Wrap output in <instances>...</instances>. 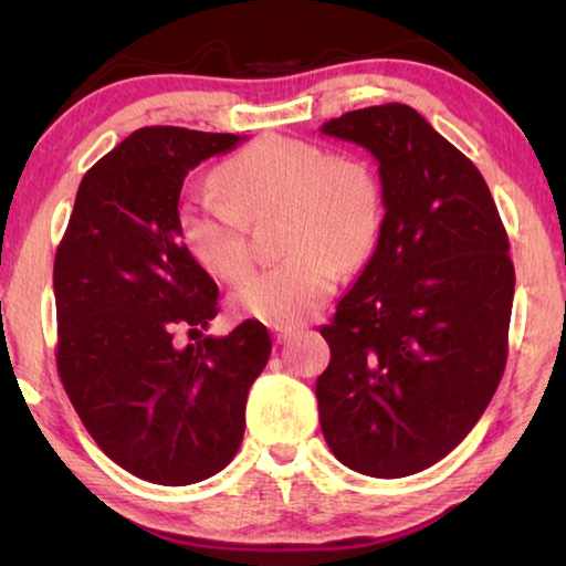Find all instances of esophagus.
<instances>
[{"instance_id":"obj_1","label":"esophagus","mask_w":566,"mask_h":566,"mask_svg":"<svg viewBox=\"0 0 566 566\" xmlns=\"http://www.w3.org/2000/svg\"><path fill=\"white\" fill-rule=\"evenodd\" d=\"M294 334V329H290V327H274V342L276 344H282V342H286Z\"/></svg>"}]
</instances>
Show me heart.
Segmentation results:
<instances>
[{
    "label": "heart",
    "mask_w": 566,
    "mask_h": 566,
    "mask_svg": "<svg viewBox=\"0 0 566 566\" xmlns=\"http://www.w3.org/2000/svg\"><path fill=\"white\" fill-rule=\"evenodd\" d=\"M217 191L189 197L177 212L187 252L222 282L252 270L247 222L282 209L284 262L249 276L237 312L270 327H294L319 310L342 266L367 260L379 234V185L361 159L329 155L312 142L264 137L229 157Z\"/></svg>",
    "instance_id": "b5f03b06"
}]
</instances>
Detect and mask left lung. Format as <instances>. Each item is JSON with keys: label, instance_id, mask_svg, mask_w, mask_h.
<instances>
[{"label": "left lung", "instance_id": "left-lung-1", "mask_svg": "<svg viewBox=\"0 0 566 566\" xmlns=\"http://www.w3.org/2000/svg\"><path fill=\"white\" fill-rule=\"evenodd\" d=\"M379 165L385 219L369 262L319 329L322 434L367 476L417 474L490 405L514 300L510 239L484 177L407 104L324 122Z\"/></svg>", "mask_w": 566, "mask_h": 566}]
</instances>
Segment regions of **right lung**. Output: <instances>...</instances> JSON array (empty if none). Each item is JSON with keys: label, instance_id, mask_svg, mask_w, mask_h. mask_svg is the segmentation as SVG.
I'll list each match as a JSON object with an SVG mask.
<instances>
[{"label": "right lung", "instance_id": "obj_1", "mask_svg": "<svg viewBox=\"0 0 566 566\" xmlns=\"http://www.w3.org/2000/svg\"><path fill=\"white\" fill-rule=\"evenodd\" d=\"M239 142L181 127L129 134L84 175L54 256L66 397L102 452L151 484H195L232 462L272 352L254 319L202 337L219 290L177 229L189 169ZM177 328L200 339L177 348Z\"/></svg>", "mask_w": 566, "mask_h": 566}]
</instances>
